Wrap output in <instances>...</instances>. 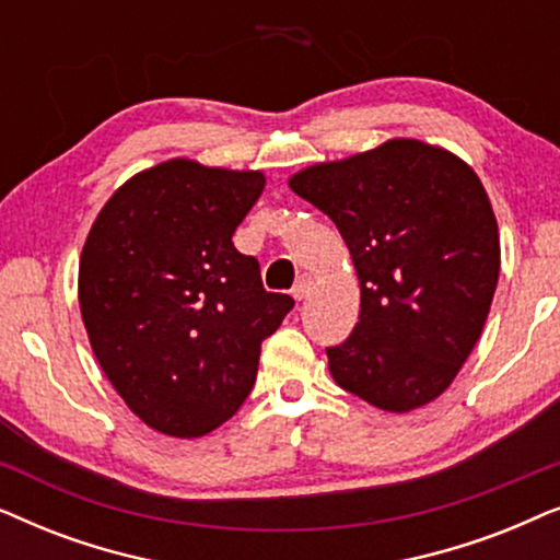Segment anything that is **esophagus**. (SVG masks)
I'll use <instances>...</instances> for the list:
<instances>
[{
	"label": "esophagus",
	"instance_id": "1",
	"mask_svg": "<svg viewBox=\"0 0 560 560\" xmlns=\"http://www.w3.org/2000/svg\"><path fill=\"white\" fill-rule=\"evenodd\" d=\"M311 285H313L311 275H301V278H298V282H295V288H293V298H295V301H303V298H308Z\"/></svg>",
	"mask_w": 560,
	"mask_h": 560
}]
</instances>
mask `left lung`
Wrapping results in <instances>:
<instances>
[{"mask_svg":"<svg viewBox=\"0 0 560 560\" xmlns=\"http://www.w3.org/2000/svg\"><path fill=\"white\" fill-rule=\"evenodd\" d=\"M334 221L359 278V320L326 349L339 387L387 412L446 393L500 278V232L479 175L420 140L382 142L288 180Z\"/></svg>","mask_w":560,"mask_h":560,"instance_id":"1","label":"left lung"}]
</instances>
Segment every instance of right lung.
Instances as JSON below:
<instances>
[{
  "mask_svg": "<svg viewBox=\"0 0 560 560\" xmlns=\"http://www.w3.org/2000/svg\"><path fill=\"white\" fill-rule=\"evenodd\" d=\"M262 171L173 158L114 190L86 236L79 303L91 349L152 431L201 439L247 400L259 349L295 301L267 293L232 236Z\"/></svg>",
  "mask_w": 560,
  "mask_h": 560,
  "instance_id": "1",
  "label": "right lung"
}]
</instances>
